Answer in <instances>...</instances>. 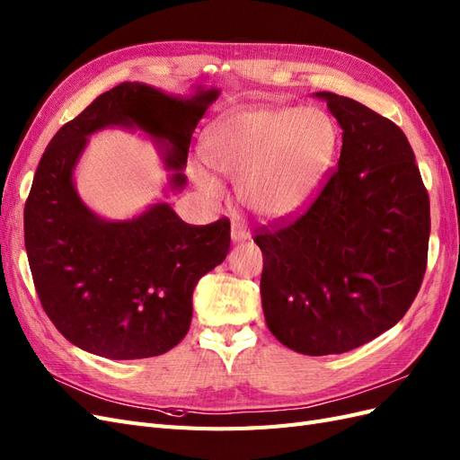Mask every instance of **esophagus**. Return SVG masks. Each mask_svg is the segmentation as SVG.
Instances as JSON below:
<instances>
[{
    "instance_id": "esophagus-1",
    "label": "esophagus",
    "mask_w": 460,
    "mask_h": 460,
    "mask_svg": "<svg viewBox=\"0 0 460 460\" xmlns=\"http://www.w3.org/2000/svg\"><path fill=\"white\" fill-rule=\"evenodd\" d=\"M230 238H232L234 243H240V242H247L249 238H252V234H249V230L243 225L234 222L232 228H230Z\"/></svg>"
}]
</instances>
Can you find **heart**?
Segmentation results:
<instances>
[{
	"label": "heart",
	"instance_id": "1",
	"mask_svg": "<svg viewBox=\"0 0 460 460\" xmlns=\"http://www.w3.org/2000/svg\"><path fill=\"white\" fill-rule=\"evenodd\" d=\"M338 130L318 109H245L218 120L205 142L213 169L240 180V198L264 218H280L307 205L330 169ZM193 180L207 198L218 199L222 186L203 169Z\"/></svg>",
	"mask_w": 460,
	"mask_h": 460
}]
</instances>
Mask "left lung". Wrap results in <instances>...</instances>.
I'll use <instances>...</instances> for the list:
<instances>
[{
    "label": "left lung",
    "mask_w": 460,
    "mask_h": 460,
    "mask_svg": "<svg viewBox=\"0 0 460 460\" xmlns=\"http://www.w3.org/2000/svg\"><path fill=\"white\" fill-rule=\"evenodd\" d=\"M336 117L341 155L294 220L261 228L262 313L301 355L345 353L395 326L428 261L429 199L402 130L349 97L316 92Z\"/></svg>",
    "instance_id": "left-lung-1"
}]
</instances>
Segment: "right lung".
<instances>
[{
    "instance_id": "add662e5",
    "label": "right lung",
    "mask_w": 460,
    "mask_h": 460,
    "mask_svg": "<svg viewBox=\"0 0 460 460\" xmlns=\"http://www.w3.org/2000/svg\"><path fill=\"white\" fill-rule=\"evenodd\" d=\"M220 90L190 97L122 82L53 136L24 205V245L38 297L63 336L113 360L157 357L182 341L199 278L226 259L230 222L191 226L169 203L107 220L80 199L75 169L88 137L105 128L140 130L161 149L169 188L188 178L191 134Z\"/></svg>"
}]
</instances>
